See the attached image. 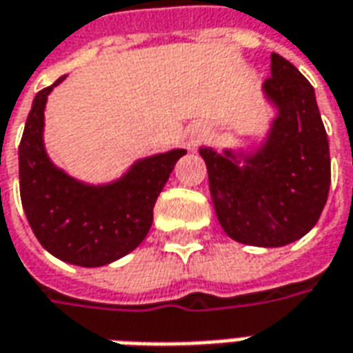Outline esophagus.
Returning a JSON list of instances; mask_svg holds the SVG:
<instances>
[{
	"label": "esophagus",
	"mask_w": 353,
	"mask_h": 353,
	"mask_svg": "<svg viewBox=\"0 0 353 353\" xmlns=\"http://www.w3.org/2000/svg\"><path fill=\"white\" fill-rule=\"evenodd\" d=\"M196 143H199V138L191 139V141H189V147H191V149H194V147H196Z\"/></svg>",
	"instance_id": "esophagus-1"
}]
</instances>
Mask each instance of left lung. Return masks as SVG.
Returning a JSON list of instances; mask_svg holds the SVG:
<instances>
[{
    "label": "left lung",
    "instance_id": "obj_1",
    "mask_svg": "<svg viewBox=\"0 0 353 353\" xmlns=\"http://www.w3.org/2000/svg\"><path fill=\"white\" fill-rule=\"evenodd\" d=\"M263 96L274 109L253 145L199 149L217 221L232 240L281 248L314 229L329 194L331 159L314 87L272 52Z\"/></svg>",
    "mask_w": 353,
    "mask_h": 353
}]
</instances>
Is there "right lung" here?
<instances>
[{
	"mask_svg": "<svg viewBox=\"0 0 353 353\" xmlns=\"http://www.w3.org/2000/svg\"><path fill=\"white\" fill-rule=\"evenodd\" d=\"M60 79L35 94L19 147L20 199L39 244L57 259L96 268L134 252L185 149L138 159L108 183H87L57 166L45 147V108Z\"/></svg>",
	"mask_w": 353,
	"mask_h": 353,
	"instance_id": "right-lung-1",
	"label": "right lung"
}]
</instances>
